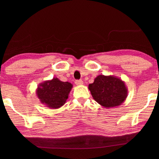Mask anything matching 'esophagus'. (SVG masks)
<instances>
[{"mask_svg":"<svg viewBox=\"0 0 159 159\" xmlns=\"http://www.w3.org/2000/svg\"><path fill=\"white\" fill-rule=\"evenodd\" d=\"M76 85H78V86H80V85H82L83 84V81L81 80H76Z\"/></svg>","mask_w":159,"mask_h":159,"instance_id":"34e87169","label":"esophagus"}]
</instances>
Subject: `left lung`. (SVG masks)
I'll return each mask as SVG.
<instances>
[{
  "label": "left lung",
  "mask_w": 159,
  "mask_h": 159,
  "mask_svg": "<svg viewBox=\"0 0 159 159\" xmlns=\"http://www.w3.org/2000/svg\"><path fill=\"white\" fill-rule=\"evenodd\" d=\"M88 88L94 100L105 108L120 106L128 96V89L120 78L103 74L95 78Z\"/></svg>",
  "instance_id": "left-lung-1"
}]
</instances>
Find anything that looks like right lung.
Segmentation results:
<instances>
[{
    "mask_svg": "<svg viewBox=\"0 0 159 159\" xmlns=\"http://www.w3.org/2000/svg\"><path fill=\"white\" fill-rule=\"evenodd\" d=\"M73 85L69 82H63L57 78L39 83L36 95L40 102L52 109L63 106L68 98Z\"/></svg>",
    "mask_w": 159,
    "mask_h": 159,
    "instance_id": "add662e5",
    "label": "right lung"
}]
</instances>
